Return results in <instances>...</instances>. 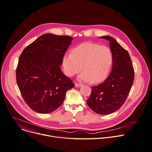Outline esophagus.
<instances>
[{
    "instance_id": "34e87169",
    "label": "esophagus",
    "mask_w": 152,
    "mask_h": 152,
    "mask_svg": "<svg viewBox=\"0 0 152 152\" xmlns=\"http://www.w3.org/2000/svg\"><path fill=\"white\" fill-rule=\"evenodd\" d=\"M75 86L76 87H80L82 86V84H78V83H76V84H75Z\"/></svg>"
}]
</instances>
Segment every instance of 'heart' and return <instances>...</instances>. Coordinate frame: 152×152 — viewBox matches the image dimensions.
Wrapping results in <instances>:
<instances>
[{"mask_svg":"<svg viewBox=\"0 0 152 152\" xmlns=\"http://www.w3.org/2000/svg\"><path fill=\"white\" fill-rule=\"evenodd\" d=\"M113 62L110 49L105 46L89 42L76 47L72 53H66L62 58V65L65 74L75 76L82 69L78 76L80 81H91L98 83L106 78Z\"/></svg>","mask_w":152,"mask_h":152,"instance_id":"b5f03b06","label":"heart"}]
</instances>
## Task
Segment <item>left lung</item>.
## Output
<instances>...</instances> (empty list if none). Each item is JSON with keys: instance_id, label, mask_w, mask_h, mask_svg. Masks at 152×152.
<instances>
[{"instance_id": "1", "label": "left lung", "mask_w": 152, "mask_h": 152, "mask_svg": "<svg viewBox=\"0 0 152 152\" xmlns=\"http://www.w3.org/2000/svg\"><path fill=\"white\" fill-rule=\"evenodd\" d=\"M99 38L109 41L113 55L112 71L98 86H93L87 101L88 107L96 113L109 115L119 109L125 102L134 80V69L129 53L112 37Z\"/></svg>"}]
</instances>
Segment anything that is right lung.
<instances>
[{
	"label": "right lung",
	"instance_id": "obj_1",
	"mask_svg": "<svg viewBox=\"0 0 152 152\" xmlns=\"http://www.w3.org/2000/svg\"><path fill=\"white\" fill-rule=\"evenodd\" d=\"M73 37L47 33L27 46L19 57L16 80L23 99L34 111L50 113L63 103L73 81L60 66Z\"/></svg>",
	"mask_w": 152,
	"mask_h": 152
}]
</instances>
